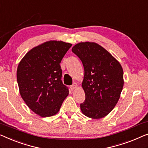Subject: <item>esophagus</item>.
Returning <instances> with one entry per match:
<instances>
[{"label":"esophagus","mask_w":148,"mask_h":148,"mask_svg":"<svg viewBox=\"0 0 148 148\" xmlns=\"http://www.w3.org/2000/svg\"><path fill=\"white\" fill-rule=\"evenodd\" d=\"M77 85L76 83H74L73 85H71V86H70L71 91H74L75 89H77Z\"/></svg>","instance_id":"obj_1"}]
</instances>
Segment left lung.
Returning <instances> with one entry per match:
<instances>
[{
	"mask_svg": "<svg viewBox=\"0 0 148 148\" xmlns=\"http://www.w3.org/2000/svg\"><path fill=\"white\" fill-rule=\"evenodd\" d=\"M72 51L82 61L85 71L82 87L85 100L81 110L89 118L104 117L116 106L123 89L121 64L96 42H79Z\"/></svg>",
	"mask_w": 148,
	"mask_h": 148,
	"instance_id": "8db88e82",
	"label": "left lung"
}]
</instances>
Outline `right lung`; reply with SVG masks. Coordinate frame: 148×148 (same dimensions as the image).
I'll list each match as a JSON object with an SVG mask.
<instances>
[{
  "instance_id": "add662e5",
  "label": "right lung",
  "mask_w": 148,
  "mask_h": 148,
  "mask_svg": "<svg viewBox=\"0 0 148 148\" xmlns=\"http://www.w3.org/2000/svg\"><path fill=\"white\" fill-rule=\"evenodd\" d=\"M72 44L49 40L31 49L21 59L16 79L21 97L40 117L57 114L69 89L62 83L60 63Z\"/></svg>"
}]
</instances>
